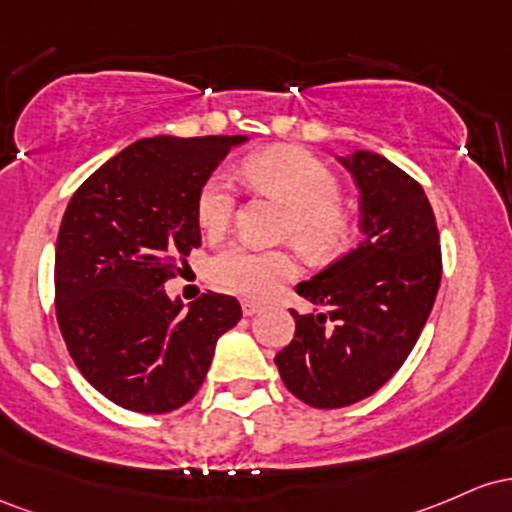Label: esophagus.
Listing matches in <instances>:
<instances>
[{"label": "esophagus", "instance_id": "1", "mask_svg": "<svg viewBox=\"0 0 512 512\" xmlns=\"http://www.w3.org/2000/svg\"><path fill=\"white\" fill-rule=\"evenodd\" d=\"M258 309H261V304H258V302L241 300V312H244V317H254Z\"/></svg>", "mask_w": 512, "mask_h": 512}]
</instances>
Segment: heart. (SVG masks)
Masks as SVG:
<instances>
[{
	"label": "heart",
	"mask_w": 512,
	"mask_h": 512,
	"mask_svg": "<svg viewBox=\"0 0 512 512\" xmlns=\"http://www.w3.org/2000/svg\"><path fill=\"white\" fill-rule=\"evenodd\" d=\"M239 176L254 191L278 198L290 208L285 234L309 256L329 258L350 239V217L338 200L341 186L336 174L300 147H271L251 154L239 166ZM237 208V193L225 174H212L200 186L195 200L198 225L208 237L229 227ZM210 278L227 290L263 300L300 271L295 254L285 249H256L229 244L210 258Z\"/></svg>",
	"instance_id": "heart-1"
}]
</instances>
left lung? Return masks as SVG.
<instances>
[{
  "mask_svg": "<svg viewBox=\"0 0 512 512\" xmlns=\"http://www.w3.org/2000/svg\"><path fill=\"white\" fill-rule=\"evenodd\" d=\"M360 191L363 241L295 287L314 314H297L295 338L275 355L285 387L314 409L375 394L404 365L440 287L442 254L421 183L384 159L341 157Z\"/></svg>",
  "mask_w": 512,
  "mask_h": 512,
  "instance_id": "1",
  "label": "left lung"
}]
</instances>
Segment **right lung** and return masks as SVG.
Here are the masks:
<instances>
[{
  "instance_id": "1",
  "label": "right lung",
  "mask_w": 512,
  "mask_h": 512,
  "mask_svg": "<svg viewBox=\"0 0 512 512\" xmlns=\"http://www.w3.org/2000/svg\"><path fill=\"white\" fill-rule=\"evenodd\" d=\"M244 135L147 137L108 159L72 195L55 249V314L74 365L123 409H181L203 384L234 297L191 307L164 283L200 246L195 200Z\"/></svg>"
}]
</instances>
